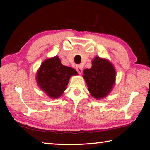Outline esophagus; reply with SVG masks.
Returning a JSON list of instances; mask_svg holds the SVG:
<instances>
[{
	"instance_id": "esophagus-1",
	"label": "esophagus",
	"mask_w": 150,
	"mask_h": 150,
	"mask_svg": "<svg viewBox=\"0 0 150 150\" xmlns=\"http://www.w3.org/2000/svg\"><path fill=\"white\" fill-rule=\"evenodd\" d=\"M75 68H76V70H77L78 73L81 74V73H82V67H81V65H77Z\"/></svg>"
}]
</instances>
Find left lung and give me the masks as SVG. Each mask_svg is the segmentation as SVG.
<instances>
[{
    "label": "left lung",
    "mask_w": 150,
    "mask_h": 150,
    "mask_svg": "<svg viewBox=\"0 0 150 150\" xmlns=\"http://www.w3.org/2000/svg\"><path fill=\"white\" fill-rule=\"evenodd\" d=\"M83 74L88 91L97 99L105 97L110 92L115 81L116 72L113 65L99 57L93 59L92 67L85 69Z\"/></svg>",
    "instance_id": "obj_1"
}]
</instances>
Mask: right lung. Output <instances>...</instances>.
Listing matches in <instances>:
<instances>
[{
  "label": "right lung",
  "instance_id": "1",
  "mask_svg": "<svg viewBox=\"0 0 150 150\" xmlns=\"http://www.w3.org/2000/svg\"><path fill=\"white\" fill-rule=\"evenodd\" d=\"M75 75H77L75 69L62 65L55 56L43 62L36 78L42 89L51 98H56L66 89L71 76Z\"/></svg>",
  "mask_w": 150,
  "mask_h": 150
}]
</instances>
